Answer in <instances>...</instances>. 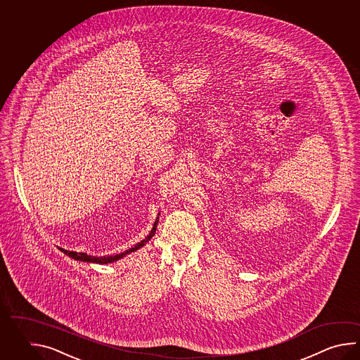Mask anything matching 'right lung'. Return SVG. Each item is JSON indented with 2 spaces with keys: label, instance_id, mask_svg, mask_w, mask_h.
Instances as JSON below:
<instances>
[{
  "label": "right lung",
  "instance_id": "obj_1",
  "mask_svg": "<svg viewBox=\"0 0 360 360\" xmlns=\"http://www.w3.org/2000/svg\"><path fill=\"white\" fill-rule=\"evenodd\" d=\"M158 219H160V217H157V219H155L153 228L150 230L149 236H146V239H143L141 242H139L138 245H134L132 248H130V250H127V251H124V252L122 253H117V255H110V256H101V257H98V256H90V255H87V253L84 252H73V251H67V250H64V248H59V250H60L61 252L65 253V255L69 256V257H72L73 260L84 261V262H95V264H110V262L118 261L120 259L124 257L126 255H129V253L131 252H135V251H138L139 248L144 247V245H146V243L153 238L154 233H155V230H157Z\"/></svg>",
  "mask_w": 360,
  "mask_h": 360
}]
</instances>
